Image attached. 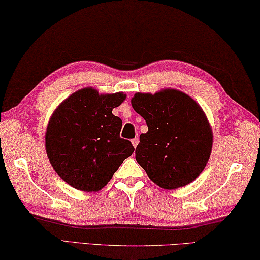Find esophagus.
<instances>
[{
	"mask_svg": "<svg viewBox=\"0 0 260 260\" xmlns=\"http://www.w3.org/2000/svg\"><path fill=\"white\" fill-rule=\"evenodd\" d=\"M131 142H132V146L136 148L138 146V144H139V139H138V138H134V139L131 140Z\"/></svg>",
	"mask_w": 260,
	"mask_h": 260,
	"instance_id": "1",
	"label": "esophagus"
}]
</instances>
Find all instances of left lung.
<instances>
[{
    "mask_svg": "<svg viewBox=\"0 0 260 260\" xmlns=\"http://www.w3.org/2000/svg\"><path fill=\"white\" fill-rule=\"evenodd\" d=\"M131 104L148 126L136 148V160L148 177L165 189L192 183L209 161L213 144L202 108L174 88L136 93Z\"/></svg>",
    "mask_w": 260,
    "mask_h": 260,
    "instance_id": "1",
    "label": "left lung"
}]
</instances>
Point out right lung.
Instances as JSON below:
<instances>
[{"mask_svg":"<svg viewBox=\"0 0 260 260\" xmlns=\"http://www.w3.org/2000/svg\"><path fill=\"white\" fill-rule=\"evenodd\" d=\"M122 92L99 94L85 87L58 105L47 125L46 151L52 168L72 187L98 192L135 151L120 137L122 120L112 110L123 102Z\"/></svg>","mask_w":260,"mask_h":260,"instance_id":"obj_1","label":"right lung"}]
</instances>
